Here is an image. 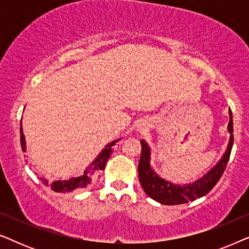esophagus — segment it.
I'll list each match as a JSON object with an SVG mask.
<instances>
[{"label":"esophagus","instance_id":"1","mask_svg":"<svg viewBox=\"0 0 249 249\" xmlns=\"http://www.w3.org/2000/svg\"><path fill=\"white\" fill-rule=\"evenodd\" d=\"M141 129H142V128H141Z\"/></svg>","mask_w":249,"mask_h":249}]
</instances>
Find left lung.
Segmentation results:
<instances>
[{"label": "left lung", "mask_w": 249, "mask_h": 249, "mask_svg": "<svg viewBox=\"0 0 249 249\" xmlns=\"http://www.w3.org/2000/svg\"><path fill=\"white\" fill-rule=\"evenodd\" d=\"M229 114L230 121L229 124H228V130L230 132V139L227 152L224 153L223 158L220 160V162L207 175L194 183H190V185H173V183L160 178L149 165L151 151H149L147 142L141 141L142 154L138 163V177L144 192L151 198L161 204H164V205H179V204L193 202L196 198H199V197H203L206 194H209L222 177L228 162H229L231 149H232L233 122L231 111H229Z\"/></svg>", "instance_id": "obj_1"}]
</instances>
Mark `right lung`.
Returning a JSON list of instances; mask_svg holds the SVG:
<instances>
[{
	"instance_id": "obj_1",
	"label": "right lung",
	"mask_w": 249,
	"mask_h": 249,
	"mask_svg": "<svg viewBox=\"0 0 249 249\" xmlns=\"http://www.w3.org/2000/svg\"><path fill=\"white\" fill-rule=\"evenodd\" d=\"M118 141H114L108 144L103 151L101 152V154L97 156V159L94 162H91L89 166L81 173L80 176L74 177V178H70L67 180H57V181L49 182L47 180L43 179L44 185L50 186V188L54 190L56 193L61 194H70L72 192H79V190L87 189L88 187L93 186L95 180H96L97 176L103 171L107 164L108 158H110L112 153V146H113ZM20 144H21L22 151H26V142H25V136H23L22 128L20 125Z\"/></svg>"
}]
</instances>
